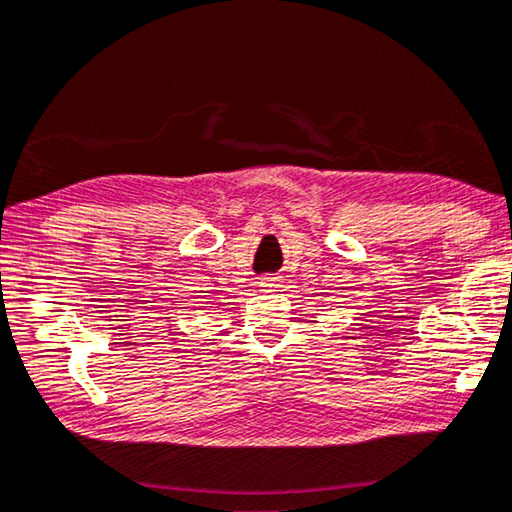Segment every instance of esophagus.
I'll return each instance as SVG.
<instances>
[{
    "label": "esophagus",
    "instance_id": "34e87169",
    "mask_svg": "<svg viewBox=\"0 0 512 512\" xmlns=\"http://www.w3.org/2000/svg\"><path fill=\"white\" fill-rule=\"evenodd\" d=\"M258 286H261L263 290H274V288H279L281 286V276H261V279H258Z\"/></svg>",
    "mask_w": 512,
    "mask_h": 512
}]
</instances>
